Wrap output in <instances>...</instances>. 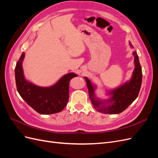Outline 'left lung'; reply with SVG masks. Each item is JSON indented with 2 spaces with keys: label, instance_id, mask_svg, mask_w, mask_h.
Returning a JSON list of instances; mask_svg holds the SVG:
<instances>
[{
  "label": "left lung",
  "instance_id": "8db88e82",
  "mask_svg": "<svg viewBox=\"0 0 158 158\" xmlns=\"http://www.w3.org/2000/svg\"><path fill=\"white\" fill-rule=\"evenodd\" d=\"M129 45L133 48L130 41ZM132 55L135 57V69L131 78L118 87L107 91V99L98 98L95 92L97 85L91 82L87 77H84L90 100L98 111L105 114H118L125 111L137 98L142 84V73L136 51H133Z\"/></svg>",
  "mask_w": 158,
  "mask_h": 158
}]
</instances>
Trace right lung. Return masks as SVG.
Wrapping results in <instances>:
<instances>
[{
	"label": "right lung",
	"instance_id": "add662e5",
	"mask_svg": "<svg viewBox=\"0 0 158 158\" xmlns=\"http://www.w3.org/2000/svg\"><path fill=\"white\" fill-rule=\"evenodd\" d=\"M25 53L22 52L15 68V79L17 90L22 98L35 111L42 114L59 113L68 103L69 82L76 76L74 73L66 74L48 87L37 85L26 79L22 68Z\"/></svg>",
	"mask_w": 158,
	"mask_h": 158
}]
</instances>
